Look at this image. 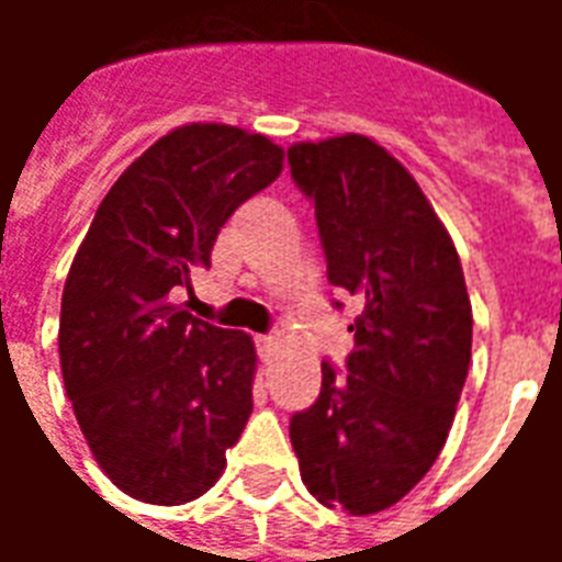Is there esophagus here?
I'll return each instance as SVG.
<instances>
[{
  "label": "esophagus",
  "mask_w": 562,
  "mask_h": 562,
  "mask_svg": "<svg viewBox=\"0 0 562 562\" xmlns=\"http://www.w3.org/2000/svg\"><path fill=\"white\" fill-rule=\"evenodd\" d=\"M256 349L258 358H261L265 364H270V361L277 358V352H280V342L273 340V337H268V334H261V337H256Z\"/></svg>",
  "instance_id": "34e87169"
}]
</instances>
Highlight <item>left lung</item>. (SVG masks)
I'll return each instance as SVG.
<instances>
[{
    "instance_id": "left-lung-1",
    "label": "left lung",
    "mask_w": 562,
    "mask_h": 562,
    "mask_svg": "<svg viewBox=\"0 0 562 562\" xmlns=\"http://www.w3.org/2000/svg\"><path fill=\"white\" fill-rule=\"evenodd\" d=\"M289 165L316 207L328 282L358 310L346 373L322 364L316 403L292 415L289 436L322 506L373 515L409 494L446 446L470 370V294L446 225L376 140L294 144Z\"/></svg>"
}]
</instances>
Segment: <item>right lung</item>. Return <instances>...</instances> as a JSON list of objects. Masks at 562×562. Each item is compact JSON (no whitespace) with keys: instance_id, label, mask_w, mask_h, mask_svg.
<instances>
[{"instance_id":"right-lung-1","label":"right lung","mask_w":562,"mask_h":562,"mask_svg":"<svg viewBox=\"0 0 562 562\" xmlns=\"http://www.w3.org/2000/svg\"><path fill=\"white\" fill-rule=\"evenodd\" d=\"M282 171V147L192 123L120 173L68 270L59 313L66 394L92 458L140 503L210 491L252 413L256 346L180 304L220 228Z\"/></svg>"}]
</instances>
